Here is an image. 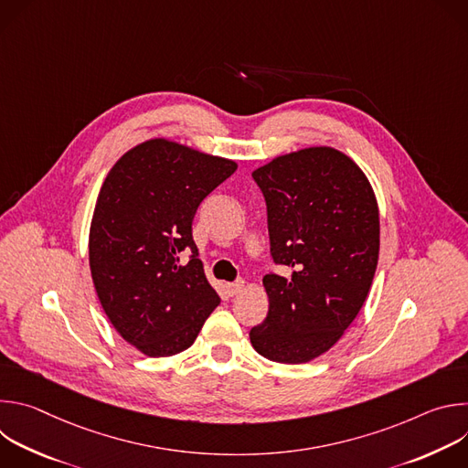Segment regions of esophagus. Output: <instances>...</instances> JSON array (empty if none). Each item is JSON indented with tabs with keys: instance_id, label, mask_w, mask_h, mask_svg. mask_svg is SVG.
I'll return each instance as SVG.
<instances>
[{
	"instance_id": "1",
	"label": "esophagus",
	"mask_w": 468,
	"mask_h": 468,
	"mask_svg": "<svg viewBox=\"0 0 468 468\" xmlns=\"http://www.w3.org/2000/svg\"><path fill=\"white\" fill-rule=\"evenodd\" d=\"M226 289H228V294H229V296H237V294L244 289V282H242V280H237V282H233V283H228Z\"/></svg>"
}]
</instances>
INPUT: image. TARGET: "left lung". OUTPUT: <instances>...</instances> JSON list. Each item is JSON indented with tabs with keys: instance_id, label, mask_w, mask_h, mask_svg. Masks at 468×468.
<instances>
[{
	"instance_id": "8db88e82",
	"label": "left lung",
	"mask_w": 468,
	"mask_h": 468,
	"mask_svg": "<svg viewBox=\"0 0 468 468\" xmlns=\"http://www.w3.org/2000/svg\"><path fill=\"white\" fill-rule=\"evenodd\" d=\"M269 218L271 255L291 278H262L266 318L250 329L253 348L278 363H307L335 345L370 291L379 215L367 176L333 148H307L251 174Z\"/></svg>"
}]
</instances>
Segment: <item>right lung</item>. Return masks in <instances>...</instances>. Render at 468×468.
I'll return each instance as SVG.
<instances>
[{
	"label": "right lung",
	"instance_id": "1",
	"mask_svg": "<svg viewBox=\"0 0 468 468\" xmlns=\"http://www.w3.org/2000/svg\"><path fill=\"white\" fill-rule=\"evenodd\" d=\"M235 170L233 161L155 139L122 155L101 185L89 240L92 282L114 329L150 357L186 350L220 303L192 220Z\"/></svg>",
	"mask_w": 468,
	"mask_h": 468
}]
</instances>
